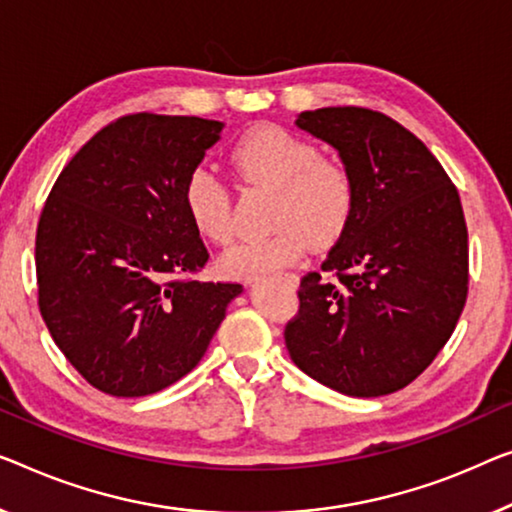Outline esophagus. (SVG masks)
<instances>
[{
	"label": "esophagus",
	"instance_id": "obj_1",
	"mask_svg": "<svg viewBox=\"0 0 512 512\" xmlns=\"http://www.w3.org/2000/svg\"><path fill=\"white\" fill-rule=\"evenodd\" d=\"M282 280H285L289 287H296V285H299V276H296V273H292V271H285V273H282Z\"/></svg>",
	"mask_w": 512,
	"mask_h": 512
}]
</instances>
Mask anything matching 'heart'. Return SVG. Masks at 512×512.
Listing matches in <instances>:
<instances>
[{
	"instance_id": "1",
	"label": "heart",
	"mask_w": 512,
	"mask_h": 512,
	"mask_svg": "<svg viewBox=\"0 0 512 512\" xmlns=\"http://www.w3.org/2000/svg\"><path fill=\"white\" fill-rule=\"evenodd\" d=\"M230 158L243 179L273 190L266 236L248 239L220 257L230 278H257L294 264L312 246L326 250L352 225L358 186L342 160L324 158L315 142L278 124H259L236 137ZM183 209L204 239H234L232 195L225 179L207 165H195L181 188Z\"/></svg>"
}]
</instances>
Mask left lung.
I'll return each mask as SVG.
<instances>
[{"instance_id":"1","label":"left lung","mask_w":512,"mask_h":512,"mask_svg":"<svg viewBox=\"0 0 512 512\" xmlns=\"http://www.w3.org/2000/svg\"><path fill=\"white\" fill-rule=\"evenodd\" d=\"M358 186L347 234L301 278L285 326L292 361L333 391L379 398L411 384L451 338L469 292L460 195L430 149L368 108L301 112Z\"/></svg>"}]
</instances>
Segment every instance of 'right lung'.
Segmentation results:
<instances>
[{"instance_id":"add662e5","label":"right lung","mask_w":512,"mask_h":512,"mask_svg":"<svg viewBox=\"0 0 512 512\" xmlns=\"http://www.w3.org/2000/svg\"><path fill=\"white\" fill-rule=\"evenodd\" d=\"M220 128L126 114L68 160L45 200L38 310L68 363L114 398H142L188 375L241 294L239 282L193 278L209 250L181 200Z\"/></svg>"}]
</instances>
